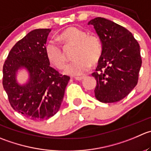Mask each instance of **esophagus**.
Segmentation results:
<instances>
[{
	"label": "esophagus",
	"mask_w": 151,
	"mask_h": 151,
	"mask_svg": "<svg viewBox=\"0 0 151 151\" xmlns=\"http://www.w3.org/2000/svg\"><path fill=\"white\" fill-rule=\"evenodd\" d=\"M85 79V77H75V80H79V81H80V80H83Z\"/></svg>",
	"instance_id": "esophagus-1"
}]
</instances>
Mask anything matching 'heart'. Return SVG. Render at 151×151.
<instances>
[{"mask_svg": "<svg viewBox=\"0 0 151 151\" xmlns=\"http://www.w3.org/2000/svg\"><path fill=\"white\" fill-rule=\"evenodd\" d=\"M59 38L65 47L75 46L73 58L75 60L65 68V74L71 76H80L86 74L91 65H96L102 55V46L97 35L88 34L81 28L71 26L59 35ZM46 55L51 64L58 69H63L66 63V56L57 42L50 40L46 44Z\"/></svg>", "mask_w": 151, "mask_h": 151, "instance_id": "b5f03b06", "label": "heart"}]
</instances>
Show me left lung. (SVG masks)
<instances>
[{
  "mask_svg": "<svg viewBox=\"0 0 151 151\" xmlns=\"http://www.w3.org/2000/svg\"><path fill=\"white\" fill-rule=\"evenodd\" d=\"M101 40L102 55L96 71V99L116 102L129 94L138 83L142 65L140 48L132 34L123 26L103 17L88 22Z\"/></svg>",
  "mask_w": 151,
  "mask_h": 151,
  "instance_id": "1",
  "label": "left lung"
}]
</instances>
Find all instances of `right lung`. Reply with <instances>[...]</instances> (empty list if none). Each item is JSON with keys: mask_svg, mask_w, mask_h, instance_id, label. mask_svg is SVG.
Instances as JSON below:
<instances>
[{"mask_svg": "<svg viewBox=\"0 0 151 151\" xmlns=\"http://www.w3.org/2000/svg\"><path fill=\"white\" fill-rule=\"evenodd\" d=\"M50 29H35L12 48L3 67V86L14 111L32 120L47 119L59 111L70 80L50 66L46 43ZM29 72V81L18 84L16 73Z\"/></svg>", "mask_w": 151, "mask_h": 151, "instance_id": "obj_1", "label": "right lung"}]
</instances>
